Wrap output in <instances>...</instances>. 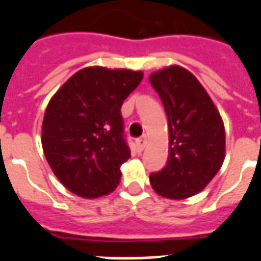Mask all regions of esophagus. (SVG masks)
Returning a JSON list of instances; mask_svg holds the SVG:
<instances>
[{"label": "esophagus", "mask_w": 261, "mask_h": 261, "mask_svg": "<svg viewBox=\"0 0 261 261\" xmlns=\"http://www.w3.org/2000/svg\"><path fill=\"white\" fill-rule=\"evenodd\" d=\"M146 145V137L143 136V137H139V139H136V146H137V150L139 152H143V149L145 148Z\"/></svg>", "instance_id": "1"}]
</instances>
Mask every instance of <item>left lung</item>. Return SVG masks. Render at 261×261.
<instances>
[{"mask_svg":"<svg viewBox=\"0 0 261 261\" xmlns=\"http://www.w3.org/2000/svg\"><path fill=\"white\" fill-rule=\"evenodd\" d=\"M168 117L169 154L161 171L150 173L154 192L173 200L205 188L223 165L225 130L220 113L199 80L173 65L150 74Z\"/></svg>","mask_w":261,"mask_h":261,"instance_id":"left-lung-1","label":"left lung"}]
</instances>
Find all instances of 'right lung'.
Returning <instances> with one entry per match:
<instances>
[{"label":"right lung","instance_id":"right-lung-1","mask_svg":"<svg viewBox=\"0 0 261 261\" xmlns=\"http://www.w3.org/2000/svg\"><path fill=\"white\" fill-rule=\"evenodd\" d=\"M143 72L90 66L81 69L49 101L42 148L51 171L70 192L96 199L112 192L130 157L121 105Z\"/></svg>","mask_w":261,"mask_h":261}]
</instances>
